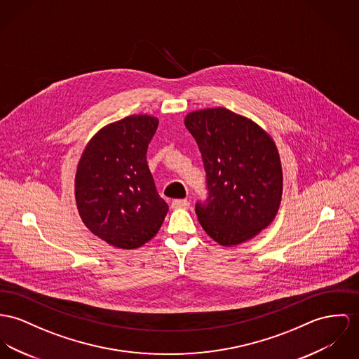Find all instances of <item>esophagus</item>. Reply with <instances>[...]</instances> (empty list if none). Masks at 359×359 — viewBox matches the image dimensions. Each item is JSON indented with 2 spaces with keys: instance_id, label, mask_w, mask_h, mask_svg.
I'll use <instances>...</instances> for the list:
<instances>
[{
  "instance_id": "esophagus-1",
  "label": "esophagus",
  "mask_w": 359,
  "mask_h": 359,
  "mask_svg": "<svg viewBox=\"0 0 359 359\" xmlns=\"http://www.w3.org/2000/svg\"><path fill=\"white\" fill-rule=\"evenodd\" d=\"M190 206V202L187 199H175L172 202V209H187Z\"/></svg>"
}]
</instances>
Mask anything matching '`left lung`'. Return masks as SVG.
Returning a JSON list of instances; mask_svg holds the SVG:
<instances>
[{"label":"left lung","instance_id":"1","mask_svg":"<svg viewBox=\"0 0 359 359\" xmlns=\"http://www.w3.org/2000/svg\"><path fill=\"white\" fill-rule=\"evenodd\" d=\"M184 124L202 154L209 196L195 212L221 246H236L275 220L283 194L276 143L257 123L225 108L190 111Z\"/></svg>","mask_w":359,"mask_h":359}]
</instances>
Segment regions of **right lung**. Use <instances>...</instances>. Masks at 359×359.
Here are the masks:
<instances>
[{
    "instance_id": "right-lung-1",
    "label": "right lung",
    "mask_w": 359,
    "mask_h": 359,
    "mask_svg": "<svg viewBox=\"0 0 359 359\" xmlns=\"http://www.w3.org/2000/svg\"><path fill=\"white\" fill-rule=\"evenodd\" d=\"M158 127L150 114H131L102 127L88 140L75 176L83 224L113 248L133 250L161 228L168 205L146 161Z\"/></svg>"
}]
</instances>
